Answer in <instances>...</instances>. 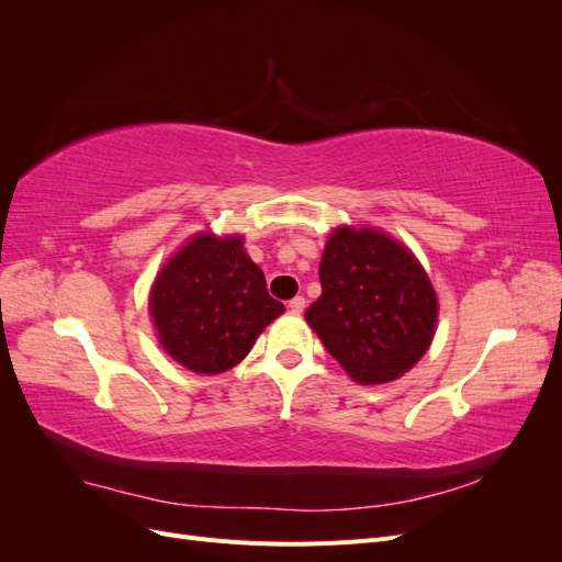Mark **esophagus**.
<instances>
[{"mask_svg":"<svg viewBox=\"0 0 562 562\" xmlns=\"http://www.w3.org/2000/svg\"><path fill=\"white\" fill-rule=\"evenodd\" d=\"M304 304H307V300H304L302 295H297V297H293L291 302H288V310H291V314H302L304 312Z\"/></svg>","mask_w":562,"mask_h":562,"instance_id":"1","label":"esophagus"}]
</instances>
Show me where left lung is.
<instances>
[{"label":"left lung","instance_id":"1","mask_svg":"<svg viewBox=\"0 0 562 562\" xmlns=\"http://www.w3.org/2000/svg\"><path fill=\"white\" fill-rule=\"evenodd\" d=\"M318 279L321 297L304 318L356 382L396 380L429 349L436 293L415 255L391 236L368 227L335 229Z\"/></svg>","mask_w":562,"mask_h":562}]
</instances>
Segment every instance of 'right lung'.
<instances>
[{
  "label": "right lung",
  "instance_id": "1",
  "mask_svg": "<svg viewBox=\"0 0 562 562\" xmlns=\"http://www.w3.org/2000/svg\"><path fill=\"white\" fill-rule=\"evenodd\" d=\"M149 310L161 347L180 366L215 375L244 361L285 307L267 293L241 236L199 234L159 271Z\"/></svg>",
  "mask_w": 562,
  "mask_h": 562
}]
</instances>
